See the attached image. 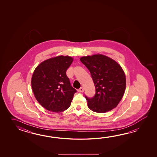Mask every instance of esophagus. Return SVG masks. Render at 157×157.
<instances>
[{
    "label": "esophagus",
    "instance_id": "1",
    "mask_svg": "<svg viewBox=\"0 0 157 157\" xmlns=\"http://www.w3.org/2000/svg\"><path fill=\"white\" fill-rule=\"evenodd\" d=\"M83 91H84V88H83V87H81L80 89L78 90V91L80 92V93L83 92Z\"/></svg>",
    "mask_w": 157,
    "mask_h": 157
}]
</instances>
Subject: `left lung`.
Here are the masks:
<instances>
[{"instance_id":"1","label":"left lung","mask_w":157,"mask_h":157,"mask_svg":"<svg viewBox=\"0 0 157 157\" xmlns=\"http://www.w3.org/2000/svg\"><path fill=\"white\" fill-rule=\"evenodd\" d=\"M90 71L96 93L92 98L85 97L90 110L105 113L117 107L124 96L126 78L122 68L116 60L98 54L80 58Z\"/></svg>"}]
</instances>
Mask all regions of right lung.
I'll use <instances>...</instances> for the list:
<instances>
[{
  "mask_svg": "<svg viewBox=\"0 0 157 157\" xmlns=\"http://www.w3.org/2000/svg\"><path fill=\"white\" fill-rule=\"evenodd\" d=\"M74 58L53 57L40 63L33 71L31 87L34 96L47 110L59 113L70 106L76 90L71 86L66 71Z\"/></svg>",
  "mask_w": 157,
  "mask_h": 157,
  "instance_id": "1",
  "label": "right lung"
}]
</instances>
